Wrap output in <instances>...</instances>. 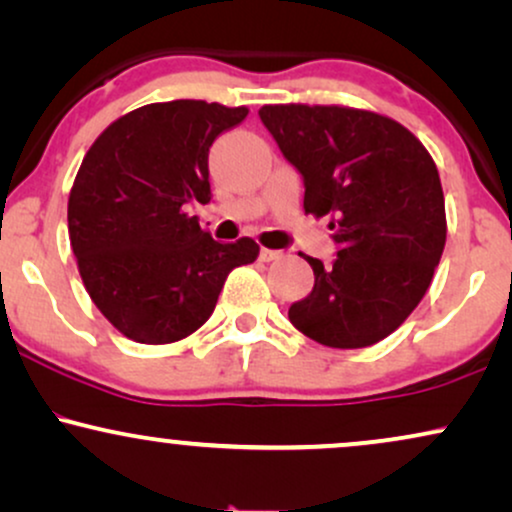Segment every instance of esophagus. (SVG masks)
I'll use <instances>...</instances> for the list:
<instances>
[{
  "label": "esophagus",
  "mask_w": 512,
  "mask_h": 512,
  "mask_svg": "<svg viewBox=\"0 0 512 512\" xmlns=\"http://www.w3.org/2000/svg\"><path fill=\"white\" fill-rule=\"evenodd\" d=\"M281 255H283L281 250H269V248H262V250H260V260H262V262L281 260Z\"/></svg>",
  "instance_id": "1"
}]
</instances>
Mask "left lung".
<instances>
[{
	"instance_id": "obj_1",
	"label": "left lung",
	"mask_w": 512,
	"mask_h": 512,
	"mask_svg": "<svg viewBox=\"0 0 512 512\" xmlns=\"http://www.w3.org/2000/svg\"><path fill=\"white\" fill-rule=\"evenodd\" d=\"M260 120L302 174L304 212L331 215L338 257L288 319L326 347L359 349L406 321L442 257L444 193L435 160L406 127L342 106H262Z\"/></svg>"
}]
</instances>
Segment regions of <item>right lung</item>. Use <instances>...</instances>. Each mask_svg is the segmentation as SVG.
<instances>
[{"instance_id": "right-lung-1", "label": "right lung", "mask_w": 512, "mask_h": 512, "mask_svg": "<svg viewBox=\"0 0 512 512\" xmlns=\"http://www.w3.org/2000/svg\"><path fill=\"white\" fill-rule=\"evenodd\" d=\"M248 108L148 103L103 129L68 198V234L99 312L129 340L167 345L215 312L231 269L260 255L252 238L217 243L191 217L210 203L208 153Z\"/></svg>"}]
</instances>
